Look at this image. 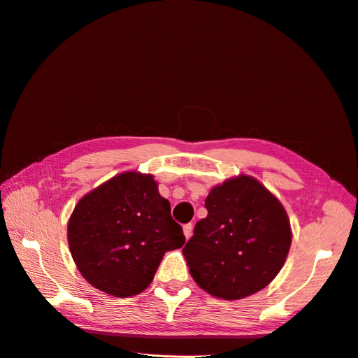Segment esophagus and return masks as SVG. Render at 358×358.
I'll list each match as a JSON object with an SVG mask.
<instances>
[{
    "mask_svg": "<svg viewBox=\"0 0 358 358\" xmlns=\"http://www.w3.org/2000/svg\"><path fill=\"white\" fill-rule=\"evenodd\" d=\"M192 229H194V225L192 224H185L183 225V234L186 237V240H189L192 237Z\"/></svg>",
    "mask_w": 358,
    "mask_h": 358,
    "instance_id": "1",
    "label": "esophagus"
}]
</instances>
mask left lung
Masks as SVG:
<instances>
[{"instance_id":"obj_1","label":"left lung","mask_w":358,"mask_h":358,"mask_svg":"<svg viewBox=\"0 0 358 358\" xmlns=\"http://www.w3.org/2000/svg\"><path fill=\"white\" fill-rule=\"evenodd\" d=\"M206 218L183 247L191 276L209 295L247 298L266 287L285 264L292 231L280 201L255 178L217 185L205 199Z\"/></svg>"}]
</instances>
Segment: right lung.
<instances>
[{"instance_id":"obj_1","label":"right lung","mask_w":358,"mask_h":358,"mask_svg":"<svg viewBox=\"0 0 358 358\" xmlns=\"http://www.w3.org/2000/svg\"><path fill=\"white\" fill-rule=\"evenodd\" d=\"M73 262L94 287L130 298L149 287L166 251L185 244L152 175L124 172L79 199L68 222Z\"/></svg>"}]
</instances>
